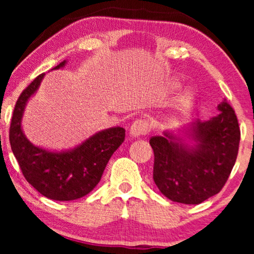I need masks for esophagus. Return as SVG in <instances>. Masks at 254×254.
<instances>
[{
  "mask_svg": "<svg viewBox=\"0 0 254 254\" xmlns=\"http://www.w3.org/2000/svg\"><path fill=\"white\" fill-rule=\"evenodd\" d=\"M148 131H149L148 124L142 120L134 121L133 125H131L129 128V135L131 137H135V138L143 136V135L148 134Z\"/></svg>",
  "mask_w": 254,
  "mask_h": 254,
  "instance_id": "obj_1",
  "label": "esophagus"
}]
</instances>
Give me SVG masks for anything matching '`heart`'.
Masks as SVG:
<instances>
[{"instance_id":"heart-1","label":"heart","mask_w":254,"mask_h":254,"mask_svg":"<svg viewBox=\"0 0 254 254\" xmlns=\"http://www.w3.org/2000/svg\"><path fill=\"white\" fill-rule=\"evenodd\" d=\"M180 88V83L177 81H173L170 84V89L171 90H178ZM194 100H195V93L192 90H187L186 92H184L178 99L176 100L175 105L172 109V114L175 117H178L180 114H184L187 112L190 107H192Z\"/></svg>"}]
</instances>
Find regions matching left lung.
<instances>
[{
	"mask_svg": "<svg viewBox=\"0 0 254 254\" xmlns=\"http://www.w3.org/2000/svg\"><path fill=\"white\" fill-rule=\"evenodd\" d=\"M220 113L207 121H193L150 138L154 182L175 202L199 204L215 195L227 182L241 140L235 111L223 100Z\"/></svg>",
	"mask_w": 254,
	"mask_h": 254,
	"instance_id": "1",
	"label": "left lung"
}]
</instances>
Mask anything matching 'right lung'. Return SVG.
Instances as JSON below:
<instances>
[{"instance_id":"add662e5","label":"right lung","mask_w":254,"mask_h":254,"mask_svg":"<svg viewBox=\"0 0 254 254\" xmlns=\"http://www.w3.org/2000/svg\"><path fill=\"white\" fill-rule=\"evenodd\" d=\"M68 64L61 62L51 70ZM41 74L17 100L10 125L9 140L12 152L25 179L40 194L55 201H70L86 195L99 183L107 162L125 140L123 127L96 131L74 148L51 150L33 144L24 134L22 121L29 100L43 82Z\"/></svg>"}]
</instances>
